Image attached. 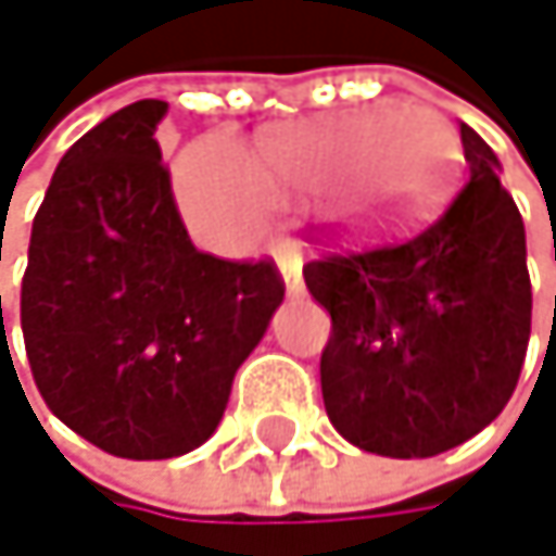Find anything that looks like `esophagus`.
<instances>
[{
  "instance_id": "obj_1",
  "label": "esophagus",
  "mask_w": 556,
  "mask_h": 556,
  "mask_svg": "<svg viewBox=\"0 0 556 556\" xmlns=\"http://www.w3.org/2000/svg\"><path fill=\"white\" fill-rule=\"evenodd\" d=\"M276 260H280V273H283V283H287V293L290 296H300L306 290L303 283V256L296 247H280L276 250Z\"/></svg>"
}]
</instances>
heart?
<instances>
[{"label":"heart","mask_w":556,"mask_h":556,"mask_svg":"<svg viewBox=\"0 0 556 556\" xmlns=\"http://www.w3.org/2000/svg\"><path fill=\"white\" fill-rule=\"evenodd\" d=\"M458 135L428 104L372 108L319 125L269 128L243 157L224 138L177 164V197L193 233L237 250L269 220L273 201H316L345 230L372 233L431 211L458 167Z\"/></svg>","instance_id":"1"}]
</instances>
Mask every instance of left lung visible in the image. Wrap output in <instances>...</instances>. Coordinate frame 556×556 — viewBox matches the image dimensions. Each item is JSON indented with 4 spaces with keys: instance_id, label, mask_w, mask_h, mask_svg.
<instances>
[{
    "instance_id": "8db88e82",
    "label": "left lung",
    "mask_w": 556,
    "mask_h": 556,
    "mask_svg": "<svg viewBox=\"0 0 556 556\" xmlns=\"http://www.w3.org/2000/svg\"><path fill=\"white\" fill-rule=\"evenodd\" d=\"M468 180L412 237L303 266L332 319L319 359L326 415L355 448L442 455L507 405L531 339L525 220L494 151L462 125Z\"/></svg>"
}]
</instances>
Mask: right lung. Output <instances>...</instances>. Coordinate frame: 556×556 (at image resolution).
<instances>
[{"label":"right lung","mask_w":556,"mask_h":556,"mask_svg":"<svg viewBox=\"0 0 556 556\" xmlns=\"http://www.w3.org/2000/svg\"><path fill=\"white\" fill-rule=\"evenodd\" d=\"M164 111L135 101L65 151L22 276L25 355L46 405L131 462L211 439L287 290L273 260L190 243L154 138Z\"/></svg>","instance_id":"right-lung-1"}]
</instances>
